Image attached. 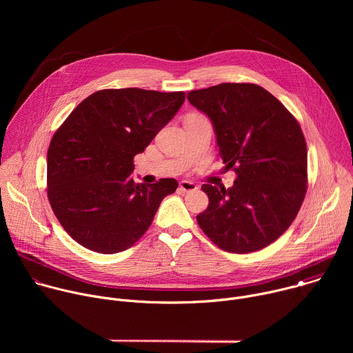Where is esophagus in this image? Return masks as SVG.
Here are the masks:
<instances>
[{
	"instance_id": "obj_1",
	"label": "esophagus",
	"mask_w": 353,
	"mask_h": 353,
	"mask_svg": "<svg viewBox=\"0 0 353 353\" xmlns=\"http://www.w3.org/2000/svg\"><path fill=\"white\" fill-rule=\"evenodd\" d=\"M179 188H180L181 191H184V192H191V191H195V190L198 188V185H196L195 183H192V181H188V180H181V181H180V185H179Z\"/></svg>"
}]
</instances>
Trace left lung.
<instances>
[{
	"instance_id": "left-lung-1",
	"label": "left lung",
	"mask_w": 353,
	"mask_h": 353,
	"mask_svg": "<svg viewBox=\"0 0 353 353\" xmlns=\"http://www.w3.org/2000/svg\"><path fill=\"white\" fill-rule=\"evenodd\" d=\"M212 123L219 155L234 184H204L208 208L196 215L203 232L229 253H253L294 221L307 190V148L296 119L254 83H219L187 93Z\"/></svg>"
}]
</instances>
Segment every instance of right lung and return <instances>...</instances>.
<instances>
[{"label": "right lung", "mask_w": 353, "mask_h": 353, "mask_svg": "<svg viewBox=\"0 0 353 353\" xmlns=\"http://www.w3.org/2000/svg\"><path fill=\"white\" fill-rule=\"evenodd\" d=\"M184 99V92L97 90L56 131L47 152V196L77 243L114 254L148 230L179 183H135L134 157L174 117Z\"/></svg>", "instance_id": "1"}]
</instances>
